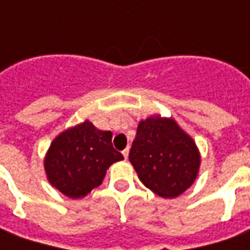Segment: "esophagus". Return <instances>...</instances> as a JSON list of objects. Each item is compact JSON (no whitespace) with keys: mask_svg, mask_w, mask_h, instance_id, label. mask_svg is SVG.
I'll list each match as a JSON object with an SVG mask.
<instances>
[{"mask_svg":"<svg viewBox=\"0 0 250 250\" xmlns=\"http://www.w3.org/2000/svg\"><path fill=\"white\" fill-rule=\"evenodd\" d=\"M123 157L125 158V159H127V158H128V152H130V148H128V147H127V148H125V150H123Z\"/></svg>","mask_w":250,"mask_h":250,"instance_id":"34e87169","label":"esophagus"}]
</instances>
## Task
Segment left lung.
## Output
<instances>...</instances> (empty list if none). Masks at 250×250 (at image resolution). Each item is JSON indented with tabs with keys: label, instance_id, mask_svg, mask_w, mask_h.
I'll use <instances>...</instances> for the list:
<instances>
[{
	"label": "left lung",
	"instance_id": "1",
	"mask_svg": "<svg viewBox=\"0 0 250 250\" xmlns=\"http://www.w3.org/2000/svg\"><path fill=\"white\" fill-rule=\"evenodd\" d=\"M128 158L143 185L163 198L190 188L201 161L193 139L174 120L161 118L139 123Z\"/></svg>",
	"mask_w": 250,
	"mask_h": 250
}]
</instances>
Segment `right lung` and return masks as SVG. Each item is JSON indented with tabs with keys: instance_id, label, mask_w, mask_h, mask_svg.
I'll list each match as a JSON object with an SVG mask.
<instances>
[{
	"instance_id": "obj_1",
	"label": "right lung",
	"mask_w": 250,
	"mask_h": 250,
	"mask_svg": "<svg viewBox=\"0 0 250 250\" xmlns=\"http://www.w3.org/2000/svg\"><path fill=\"white\" fill-rule=\"evenodd\" d=\"M123 155L112 146V132L85 120L52 142L45 158L48 179L69 198L87 195L103 182L107 168Z\"/></svg>"
}]
</instances>
